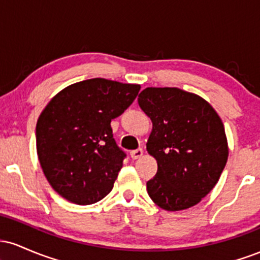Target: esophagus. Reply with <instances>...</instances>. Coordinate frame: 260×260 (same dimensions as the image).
<instances>
[{"mask_svg": "<svg viewBox=\"0 0 260 260\" xmlns=\"http://www.w3.org/2000/svg\"><path fill=\"white\" fill-rule=\"evenodd\" d=\"M143 156V149L142 148H138L136 149V150L131 151V157H132L133 160H137L139 159V157Z\"/></svg>", "mask_w": 260, "mask_h": 260, "instance_id": "1", "label": "esophagus"}]
</instances>
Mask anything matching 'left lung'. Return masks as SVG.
Listing matches in <instances>:
<instances>
[{"label":"left lung","mask_w":260,"mask_h":260,"mask_svg":"<svg viewBox=\"0 0 260 260\" xmlns=\"http://www.w3.org/2000/svg\"><path fill=\"white\" fill-rule=\"evenodd\" d=\"M138 104L153 122L147 150L157 162L148 194L168 211L194 207L215 187L229 157L223 123L199 95L145 88Z\"/></svg>","instance_id":"8db88e82"}]
</instances>
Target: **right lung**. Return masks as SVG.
<instances>
[{
	"label": "right lung",
	"mask_w": 260,
	"mask_h": 260,
	"mask_svg": "<svg viewBox=\"0 0 260 260\" xmlns=\"http://www.w3.org/2000/svg\"><path fill=\"white\" fill-rule=\"evenodd\" d=\"M139 90V84L92 78L66 86L45 106L37 122L38 157L62 198L88 205L111 192L126 155L110 123Z\"/></svg>",
	"instance_id": "obj_1"
}]
</instances>
